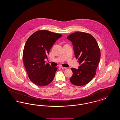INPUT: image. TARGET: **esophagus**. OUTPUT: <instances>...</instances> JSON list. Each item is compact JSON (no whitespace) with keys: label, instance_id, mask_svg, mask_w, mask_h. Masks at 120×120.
<instances>
[{"label":"esophagus","instance_id":"34e87169","mask_svg":"<svg viewBox=\"0 0 120 120\" xmlns=\"http://www.w3.org/2000/svg\"><path fill=\"white\" fill-rule=\"evenodd\" d=\"M61 68H62V69H63V70L66 69L67 68H64V67H61Z\"/></svg>","mask_w":120,"mask_h":120}]
</instances>
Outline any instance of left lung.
<instances>
[{"mask_svg":"<svg viewBox=\"0 0 120 120\" xmlns=\"http://www.w3.org/2000/svg\"><path fill=\"white\" fill-rule=\"evenodd\" d=\"M67 39L72 43L75 57L78 58V69L71 68L73 75L70 81L75 86L86 85L96 74L100 59V51L95 38L87 33L75 32Z\"/></svg>","mask_w":120,"mask_h":120,"instance_id":"left-lung-1","label":"left lung"}]
</instances>
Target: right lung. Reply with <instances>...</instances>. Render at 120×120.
I'll return each mask as SVG.
<instances>
[{
	"label": "right lung",
	"instance_id": "right-lung-1",
	"mask_svg": "<svg viewBox=\"0 0 120 120\" xmlns=\"http://www.w3.org/2000/svg\"><path fill=\"white\" fill-rule=\"evenodd\" d=\"M62 35L46 30H38L26 41L23 52L24 64L30 80L35 85L44 86L50 84L57 71L45 59L53 44Z\"/></svg>",
	"mask_w": 120,
	"mask_h": 120
}]
</instances>
